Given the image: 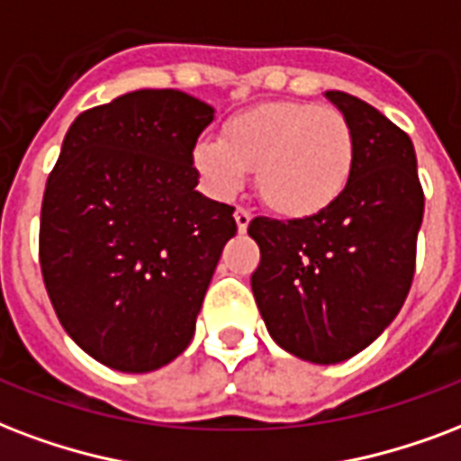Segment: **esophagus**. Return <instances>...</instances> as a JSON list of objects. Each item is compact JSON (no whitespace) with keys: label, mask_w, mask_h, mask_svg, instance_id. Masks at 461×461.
<instances>
[{"label":"esophagus","mask_w":461,"mask_h":461,"mask_svg":"<svg viewBox=\"0 0 461 461\" xmlns=\"http://www.w3.org/2000/svg\"><path fill=\"white\" fill-rule=\"evenodd\" d=\"M251 210H246V207H237L234 210V220H237V227L239 231H246V227H249V222H251Z\"/></svg>","instance_id":"esophagus-1"}]
</instances>
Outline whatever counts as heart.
Masks as SVG:
<instances>
[{"mask_svg":"<svg viewBox=\"0 0 461 461\" xmlns=\"http://www.w3.org/2000/svg\"><path fill=\"white\" fill-rule=\"evenodd\" d=\"M193 159L222 198L234 195L256 168L261 198L283 215L304 217L346 191L356 164V135L336 108L276 101L231 115L222 137H200Z\"/></svg>","mask_w":461,"mask_h":461,"instance_id":"b5f03b06","label":"heart"}]
</instances>
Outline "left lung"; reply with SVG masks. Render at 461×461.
Wrapping results in <instances>:
<instances>
[{
	"instance_id": "obj_1",
	"label": "left lung",
	"mask_w": 461,
	"mask_h": 461,
	"mask_svg": "<svg viewBox=\"0 0 461 461\" xmlns=\"http://www.w3.org/2000/svg\"><path fill=\"white\" fill-rule=\"evenodd\" d=\"M326 98L356 135L346 191L316 215L249 224L261 249L251 290L268 333L319 365L353 357L394 321L416 270L426 200L411 137L346 91Z\"/></svg>"
}]
</instances>
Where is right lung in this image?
Returning a JSON list of instances; mask_svg holds the SVG:
<instances>
[{
    "mask_svg": "<svg viewBox=\"0 0 461 461\" xmlns=\"http://www.w3.org/2000/svg\"><path fill=\"white\" fill-rule=\"evenodd\" d=\"M212 105L140 89L77 115L45 184L41 270L59 324L94 360L152 372L181 356L234 207L195 191Z\"/></svg>",
    "mask_w": 461,
    "mask_h": 461,
    "instance_id": "add662e5",
    "label": "right lung"
}]
</instances>
